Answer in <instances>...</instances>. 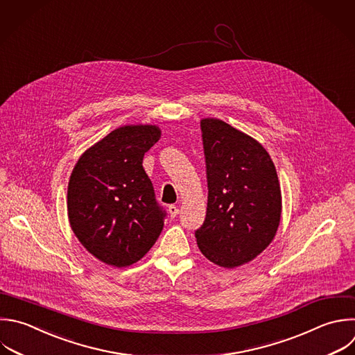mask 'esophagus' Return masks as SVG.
Returning a JSON list of instances; mask_svg holds the SVG:
<instances>
[{"label":"esophagus","mask_w":355,"mask_h":355,"mask_svg":"<svg viewBox=\"0 0 355 355\" xmlns=\"http://www.w3.org/2000/svg\"><path fill=\"white\" fill-rule=\"evenodd\" d=\"M168 212H169V216H171V218H176L178 214H179V208H178L176 205H169Z\"/></svg>","instance_id":"1"}]
</instances>
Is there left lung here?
I'll list each match as a JSON object with an SVG mask.
<instances>
[{
	"mask_svg": "<svg viewBox=\"0 0 355 355\" xmlns=\"http://www.w3.org/2000/svg\"><path fill=\"white\" fill-rule=\"evenodd\" d=\"M201 132L208 202L196 239L205 258L232 269L257 258L275 239L280 184L268 151L255 139L215 118L201 119Z\"/></svg>",
	"mask_w": 355,
	"mask_h": 355,
	"instance_id": "obj_1",
	"label": "left lung"
}]
</instances>
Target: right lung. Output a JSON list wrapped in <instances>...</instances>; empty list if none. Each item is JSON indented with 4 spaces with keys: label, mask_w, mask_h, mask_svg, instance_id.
I'll return each mask as SVG.
<instances>
[{
    "label": "right lung",
    "mask_w": 355,
    "mask_h": 355,
    "mask_svg": "<svg viewBox=\"0 0 355 355\" xmlns=\"http://www.w3.org/2000/svg\"><path fill=\"white\" fill-rule=\"evenodd\" d=\"M161 139L155 125L112 130L78 159L68 184V218L82 245L101 262L125 268L155 244L165 212L143 168Z\"/></svg>",
    "instance_id": "1"
}]
</instances>
